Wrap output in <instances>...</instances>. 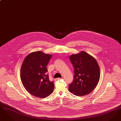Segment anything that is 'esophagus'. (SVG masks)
<instances>
[{"instance_id": "obj_1", "label": "esophagus", "mask_w": 121, "mask_h": 121, "mask_svg": "<svg viewBox=\"0 0 121 121\" xmlns=\"http://www.w3.org/2000/svg\"><path fill=\"white\" fill-rule=\"evenodd\" d=\"M62 79V78H56L55 79V80H60V79Z\"/></svg>"}]
</instances>
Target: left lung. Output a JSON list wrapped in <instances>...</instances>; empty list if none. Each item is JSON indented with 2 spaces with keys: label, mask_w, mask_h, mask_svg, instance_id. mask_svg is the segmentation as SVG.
Masks as SVG:
<instances>
[{
  "label": "left lung",
  "mask_w": 121,
  "mask_h": 121,
  "mask_svg": "<svg viewBox=\"0 0 121 121\" xmlns=\"http://www.w3.org/2000/svg\"><path fill=\"white\" fill-rule=\"evenodd\" d=\"M69 59L74 69V79L69 85V92L78 96L88 94L97 86L100 79L98 62L84 51L71 55Z\"/></svg>",
  "instance_id": "1"
}]
</instances>
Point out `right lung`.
I'll use <instances>...</instances> for the list:
<instances>
[{"label": "right lung", "mask_w": 121, "mask_h": 121, "mask_svg": "<svg viewBox=\"0 0 121 121\" xmlns=\"http://www.w3.org/2000/svg\"><path fill=\"white\" fill-rule=\"evenodd\" d=\"M52 55L41 51L32 52L23 60L20 78L27 91L38 98H43L53 92L54 82L49 80L46 67Z\"/></svg>", "instance_id": "obj_1"}]
</instances>
